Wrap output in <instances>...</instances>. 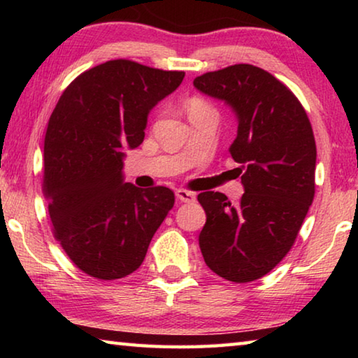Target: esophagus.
Wrapping results in <instances>:
<instances>
[{"label":"esophagus","instance_id":"esophagus-1","mask_svg":"<svg viewBox=\"0 0 358 358\" xmlns=\"http://www.w3.org/2000/svg\"><path fill=\"white\" fill-rule=\"evenodd\" d=\"M175 196H177L178 201L185 202V203L196 202V194L191 192V191H186V189H177V191H175Z\"/></svg>","mask_w":358,"mask_h":358}]
</instances>
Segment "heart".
<instances>
[{
    "label": "heart",
    "mask_w": 358,
    "mask_h": 358,
    "mask_svg": "<svg viewBox=\"0 0 358 358\" xmlns=\"http://www.w3.org/2000/svg\"><path fill=\"white\" fill-rule=\"evenodd\" d=\"M211 110V107L202 99H191L187 104V113H197V112H207Z\"/></svg>",
    "instance_id": "obj_1"
}]
</instances>
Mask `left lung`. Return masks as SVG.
<instances>
[{"label":"left lung","instance_id":"8db88e82","mask_svg":"<svg viewBox=\"0 0 358 358\" xmlns=\"http://www.w3.org/2000/svg\"><path fill=\"white\" fill-rule=\"evenodd\" d=\"M199 92L237 115L230 156L245 194L230 203L222 192L197 201L207 213L199 235L205 264L234 282L259 280L292 248L314 199L316 142L300 101L270 72L234 64L194 78Z\"/></svg>","mask_w":358,"mask_h":358}]
</instances>
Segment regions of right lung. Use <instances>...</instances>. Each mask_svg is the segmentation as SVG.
Masks as SVG:
<instances>
[{
	"label": "right lung",
	"mask_w": 358,
	"mask_h": 358,
	"mask_svg": "<svg viewBox=\"0 0 358 358\" xmlns=\"http://www.w3.org/2000/svg\"><path fill=\"white\" fill-rule=\"evenodd\" d=\"M183 71L112 59L85 71L59 98L44 143V196L53 234L83 273L120 280L142 265L175 196L123 178L124 150L143 142L148 113Z\"/></svg>",
	"instance_id": "obj_1"
}]
</instances>
